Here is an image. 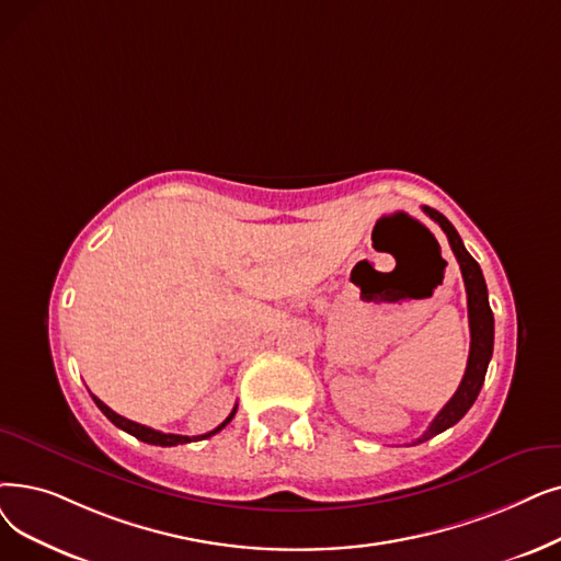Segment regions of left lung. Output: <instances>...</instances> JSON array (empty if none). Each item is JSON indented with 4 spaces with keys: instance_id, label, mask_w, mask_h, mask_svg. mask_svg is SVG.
<instances>
[{
    "instance_id": "1",
    "label": "left lung",
    "mask_w": 561,
    "mask_h": 561,
    "mask_svg": "<svg viewBox=\"0 0 561 561\" xmlns=\"http://www.w3.org/2000/svg\"><path fill=\"white\" fill-rule=\"evenodd\" d=\"M424 213L433 222L440 225V229L447 233L449 248L460 265L462 282H466L468 319H470V357H468L466 376H462L456 394L449 399V403L440 412H437L431 426L424 431V435L417 437V443H426L433 435L447 431L458 420H462V415L472 408V403L481 392L485 371H489V362L493 357V336H495V321L489 305V288H485V279L481 275L479 263L470 256L466 245H462L458 231L443 213H437L435 208H428V206H424Z\"/></svg>"
}]
</instances>
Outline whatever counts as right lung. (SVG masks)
<instances>
[{"label": "right lung", "instance_id": "right-lung-1", "mask_svg": "<svg viewBox=\"0 0 561 561\" xmlns=\"http://www.w3.org/2000/svg\"><path fill=\"white\" fill-rule=\"evenodd\" d=\"M91 399L95 401V405H99L101 410H103V415L114 424V426H118V428H124L126 433H130V435H135L137 440H141V443H149V445H160V447H176V445H185V443H192V440H206V437H210V435H215V433H220L231 420H233V415H236V408L231 410V415L217 426V428H213V431H208V433H204V435H176V433H162V431H156V428H149V426H144V424H137V422H133V420H126V417H121V415H116V412L112 410V408H107L99 397H93L91 394Z\"/></svg>", "mask_w": 561, "mask_h": 561}]
</instances>
